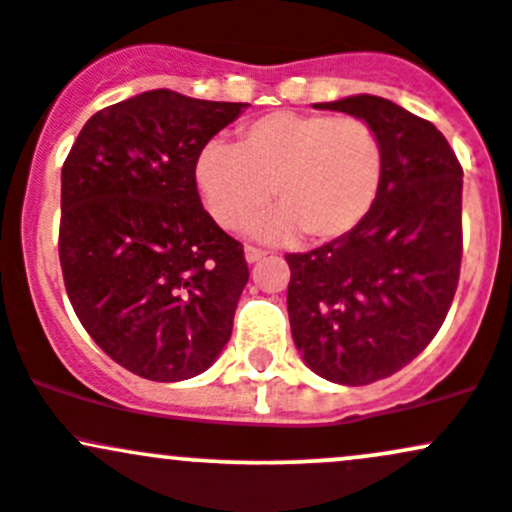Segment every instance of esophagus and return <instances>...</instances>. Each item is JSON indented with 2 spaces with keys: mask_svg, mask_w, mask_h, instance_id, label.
Wrapping results in <instances>:
<instances>
[{
  "mask_svg": "<svg viewBox=\"0 0 512 512\" xmlns=\"http://www.w3.org/2000/svg\"><path fill=\"white\" fill-rule=\"evenodd\" d=\"M244 256H246V261H249V263H256V261H261L263 256H266V251L256 249V246H246Z\"/></svg>",
  "mask_w": 512,
  "mask_h": 512,
  "instance_id": "obj_1",
  "label": "esophagus"
}]
</instances>
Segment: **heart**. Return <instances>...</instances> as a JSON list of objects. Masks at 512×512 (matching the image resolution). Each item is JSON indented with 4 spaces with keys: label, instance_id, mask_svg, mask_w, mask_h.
Instances as JSON below:
<instances>
[{
    "label": "heart",
    "instance_id": "obj_1",
    "mask_svg": "<svg viewBox=\"0 0 512 512\" xmlns=\"http://www.w3.org/2000/svg\"><path fill=\"white\" fill-rule=\"evenodd\" d=\"M383 148L359 117L273 112L241 126L236 146L197 153L195 185L219 227L241 232L268 207L266 239L302 232L324 244L354 232L381 190Z\"/></svg>",
    "mask_w": 512,
    "mask_h": 512
}]
</instances>
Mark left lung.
<instances>
[{
    "instance_id": "1",
    "label": "left lung",
    "mask_w": 512,
    "mask_h": 512,
    "mask_svg": "<svg viewBox=\"0 0 512 512\" xmlns=\"http://www.w3.org/2000/svg\"><path fill=\"white\" fill-rule=\"evenodd\" d=\"M315 109L359 117L383 148L364 222L288 254V317L302 361L339 386L408 366L442 327L461 268V166L437 126L395 102L351 95Z\"/></svg>"
}]
</instances>
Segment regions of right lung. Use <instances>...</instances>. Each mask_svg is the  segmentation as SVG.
<instances>
[{
  "label": "right lung",
  "mask_w": 512,
  "mask_h": 512,
  "mask_svg": "<svg viewBox=\"0 0 512 512\" xmlns=\"http://www.w3.org/2000/svg\"><path fill=\"white\" fill-rule=\"evenodd\" d=\"M246 102L151 90L92 114L60 173V266L73 310L119 366L158 383L207 371L249 266L205 212L195 161Z\"/></svg>",
  "instance_id": "obj_1"
}]
</instances>
